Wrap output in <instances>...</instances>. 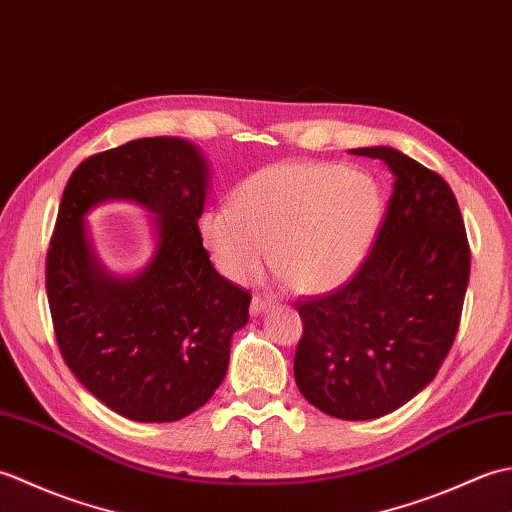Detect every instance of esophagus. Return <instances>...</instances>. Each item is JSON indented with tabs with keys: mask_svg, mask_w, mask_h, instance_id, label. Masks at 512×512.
Segmentation results:
<instances>
[{
	"mask_svg": "<svg viewBox=\"0 0 512 512\" xmlns=\"http://www.w3.org/2000/svg\"><path fill=\"white\" fill-rule=\"evenodd\" d=\"M277 299L275 297H264V295H255L253 297V303H250V312L253 314H262L264 310H268L270 306H273Z\"/></svg>",
	"mask_w": 512,
	"mask_h": 512,
	"instance_id": "1",
	"label": "esophagus"
}]
</instances>
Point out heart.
<instances>
[{"label":"heart","instance_id":"heart-1","mask_svg":"<svg viewBox=\"0 0 512 512\" xmlns=\"http://www.w3.org/2000/svg\"><path fill=\"white\" fill-rule=\"evenodd\" d=\"M383 195L372 176L323 162H281L248 176L231 204L209 206L198 233L228 279H253L270 264L299 292L350 281L374 244Z\"/></svg>","mask_w":512,"mask_h":512}]
</instances>
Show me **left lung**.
<instances>
[{"label":"left lung","mask_w":512,"mask_h":512,"mask_svg":"<svg viewBox=\"0 0 512 512\" xmlns=\"http://www.w3.org/2000/svg\"><path fill=\"white\" fill-rule=\"evenodd\" d=\"M352 154L383 160L394 191L354 277L295 303L303 321L295 380L328 416L374 420L436 378L460 328L471 248L440 173L391 147Z\"/></svg>","instance_id":"obj_1"}]
</instances>
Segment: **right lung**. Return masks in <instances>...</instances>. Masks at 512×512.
<instances>
[{
  "label": "right lung",
  "mask_w": 512,
  "mask_h": 512,
  "mask_svg": "<svg viewBox=\"0 0 512 512\" xmlns=\"http://www.w3.org/2000/svg\"><path fill=\"white\" fill-rule=\"evenodd\" d=\"M206 162L180 138H138L72 171L46 255L59 352L103 405L136 422L200 409L228 369L231 336L250 292L213 268L198 220ZM105 199H134L159 217V248L143 274L114 278L95 264L82 217Z\"/></svg>",
  "instance_id": "obj_1"
}]
</instances>
